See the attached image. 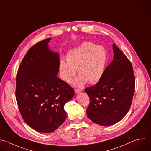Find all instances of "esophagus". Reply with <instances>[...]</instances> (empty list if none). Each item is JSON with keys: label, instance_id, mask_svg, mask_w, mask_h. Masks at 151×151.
<instances>
[{"label": "esophagus", "instance_id": "34e87169", "mask_svg": "<svg viewBox=\"0 0 151 151\" xmlns=\"http://www.w3.org/2000/svg\"><path fill=\"white\" fill-rule=\"evenodd\" d=\"M75 92L76 93H80L82 92V90L81 89H76L75 90Z\"/></svg>", "mask_w": 151, "mask_h": 151}]
</instances>
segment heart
Returning a JSON list of instances; mask_svg holds the SVG:
<instances>
[{"mask_svg":"<svg viewBox=\"0 0 151 151\" xmlns=\"http://www.w3.org/2000/svg\"><path fill=\"white\" fill-rule=\"evenodd\" d=\"M67 61H60V75L66 82H70L76 73L79 76L73 84L81 87L87 82L95 83L103 78L107 63L106 49L91 42H85L69 52Z\"/></svg>","mask_w":151,"mask_h":151,"instance_id":"1","label":"heart"}]
</instances>
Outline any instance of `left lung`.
Returning a JSON list of instances; mask_svg holds the SVG:
<instances>
[{"mask_svg": "<svg viewBox=\"0 0 151 151\" xmlns=\"http://www.w3.org/2000/svg\"><path fill=\"white\" fill-rule=\"evenodd\" d=\"M113 60L101 79L85 91L90 99L88 118L103 126L114 124L127 113L135 88L133 68L126 55L114 43Z\"/></svg>", "mask_w": 151, "mask_h": 151, "instance_id": "obj_1", "label": "left lung"}]
</instances>
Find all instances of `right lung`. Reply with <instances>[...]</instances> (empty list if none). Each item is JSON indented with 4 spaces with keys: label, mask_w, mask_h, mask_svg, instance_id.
<instances>
[{
    "label": "right lung",
    "mask_w": 151,
    "mask_h": 151,
    "mask_svg": "<svg viewBox=\"0 0 151 151\" xmlns=\"http://www.w3.org/2000/svg\"><path fill=\"white\" fill-rule=\"evenodd\" d=\"M48 38L32 46L16 78V99L24 121L34 130L51 133L66 120L64 106L74 90L59 79V55L50 50Z\"/></svg>",
    "instance_id": "1"
}]
</instances>
